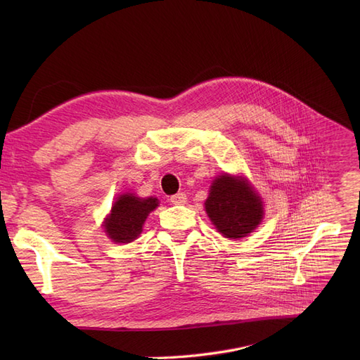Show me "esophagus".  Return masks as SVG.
I'll return each instance as SVG.
<instances>
[{
    "instance_id": "34e87169",
    "label": "esophagus",
    "mask_w": 360,
    "mask_h": 360,
    "mask_svg": "<svg viewBox=\"0 0 360 360\" xmlns=\"http://www.w3.org/2000/svg\"><path fill=\"white\" fill-rule=\"evenodd\" d=\"M186 193H183V192H179V193H176V195H172V197L169 198V201L174 204V205H180V204H184L186 202Z\"/></svg>"
}]
</instances>
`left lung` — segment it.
<instances>
[{
	"label": "left lung",
	"instance_id": "left-lung-1",
	"mask_svg": "<svg viewBox=\"0 0 360 360\" xmlns=\"http://www.w3.org/2000/svg\"><path fill=\"white\" fill-rule=\"evenodd\" d=\"M205 212L222 236L240 238L263 219V202L243 179L221 176L212 184Z\"/></svg>",
	"mask_w": 360,
	"mask_h": 360
}]
</instances>
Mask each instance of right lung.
<instances>
[{
	"label": "right lung",
	"instance_id": "right-lung-1",
	"mask_svg": "<svg viewBox=\"0 0 360 360\" xmlns=\"http://www.w3.org/2000/svg\"><path fill=\"white\" fill-rule=\"evenodd\" d=\"M158 198H138L135 195H122L106 217L105 231L117 243H129L143 231V225L151 210L158 207Z\"/></svg>",
	"mask_w": 360,
	"mask_h": 360
}]
</instances>
